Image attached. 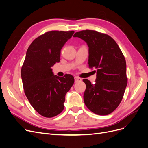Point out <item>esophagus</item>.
Segmentation results:
<instances>
[{
    "label": "esophagus",
    "mask_w": 148,
    "mask_h": 148,
    "mask_svg": "<svg viewBox=\"0 0 148 148\" xmlns=\"http://www.w3.org/2000/svg\"><path fill=\"white\" fill-rule=\"evenodd\" d=\"M80 81H82V79L79 78V77H75V83H77V82H79Z\"/></svg>",
    "instance_id": "esophagus-1"
}]
</instances>
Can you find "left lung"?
<instances>
[{
  "label": "left lung",
  "mask_w": 148,
  "mask_h": 148,
  "mask_svg": "<svg viewBox=\"0 0 148 148\" xmlns=\"http://www.w3.org/2000/svg\"><path fill=\"white\" fill-rule=\"evenodd\" d=\"M73 37L87 43L89 67L96 69L95 84L83 79L86 86L84 104L97 115L110 114L122 101L127 85V65L123 53L113 38L96 31H78Z\"/></svg>",
  "instance_id": "left-lung-1"
}]
</instances>
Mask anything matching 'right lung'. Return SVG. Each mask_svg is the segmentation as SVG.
Masks as SVG:
<instances>
[{"mask_svg": "<svg viewBox=\"0 0 148 148\" xmlns=\"http://www.w3.org/2000/svg\"><path fill=\"white\" fill-rule=\"evenodd\" d=\"M74 31H50L39 36L30 44L21 76L26 97L43 117L51 118L64 109L65 97L74 83L71 75H54L51 67L60 62V51Z\"/></svg>", "mask_w": 148, "mask_h": 148, "instance_id": "right-lung-1", "label": "right lung"}]
</instances>
